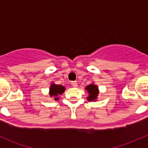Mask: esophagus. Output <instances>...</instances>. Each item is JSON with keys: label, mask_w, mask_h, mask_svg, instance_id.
Segmentation results:
<instances>
[{"label": "esophagus", "mask_w": 148, "mask_h": 148, "mask_svg": "<svg viewBox=\"0 0 148 148\" xmlns=\"http://www.w3.org/2000/svg\"><path fill=\"white\" fill-rule=\"evenodd\" d=\"M71 86H74V87H77V83L76 82H71Z\"/></svg>", "instance_id": "1"}]
</instances>
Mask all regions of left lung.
<instances>
[{
	"instance_id": "left-lung-1",
	"label": "left lung",
	"mask_w": 148,
	"mask_h": 148,
	"mask_svg": "<svg viewBox=\"0 0 148 148\" xmlns=\"http://www.w3.org/2000/svg\"><path fill=\"white\" fill-rule=\"evenodd\" d=\"M85 89L89 93V95L86 97L87 100L89 101V102L90 101H97L99 93V90L97 85L95 84L94 83H91L90 84H89L85 87Z\"/></svg>"
}]
</instances>
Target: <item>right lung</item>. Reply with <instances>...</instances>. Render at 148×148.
<instances>
[{
  "label": "right lung",
  "instance_id": "1",
  "mask_svg": "<svg viewBox=\"0 0 148 148\" xmlns=\"http://www.w3.org/2000/svg\"><path fill=\"white\" fill-rule=\"evenodd\" d=\"M65 90V86L51 82L50 86H49V96H50V97H53L54 100L57 101L59 99V96L62 95Z\"/></svg>",
  "mask_w": 148,
  "mask_h": 148
}]
</instances>
